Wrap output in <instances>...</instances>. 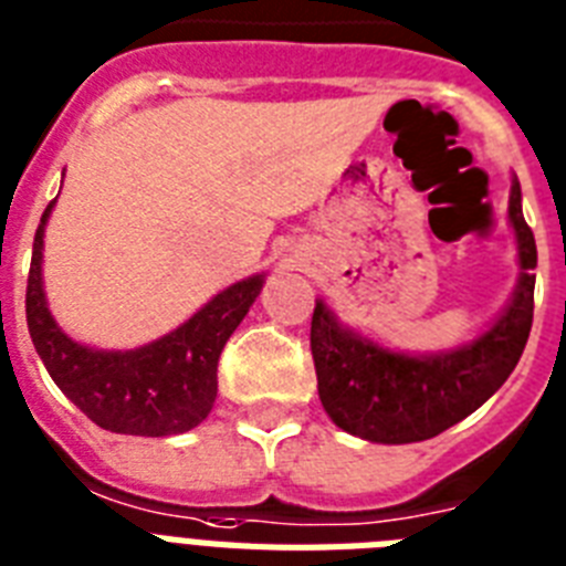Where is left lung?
<instances>
[{"label": "left lung", "instance_id": "left-lung-1", "mask_svg": "<svg viewBox=\"0 0 566 566\" xmlns=\"http://www.w3.org/2000/svg\"><path fill=\"white\" fill-rule=\"evenodd\" d=\"M509 220L517 232L521 282L512 305L476 343L436 357L392 355L352 331L339 328L316 302L311 316V355L325 412L346 433L384 444L424 442L482 407L521 360L535 314L537 247L523 220L521 186L509 197Z\"/></svg>", "mask_w": 566, "mask_h": 566}]
</instances>
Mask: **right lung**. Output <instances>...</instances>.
I'll return each mask as SVG.
<instances>
[{"mask_svg": "<svg viewBox=\"0 0 566 566\" xmlns=\"http://www.w3.org/2000/svg\"><path fill=\"white\" fill-rule=\"evenodd\" d=\"M45 206L31 252L25 319L36 355L77 410L109 433L174 436L209 416L218 395L220 352L261 293L264 279L232 284L168 337L136 352H95L66 337L49 314L40 279Z\"/></svg>", "mask_w": 566, "mask_h": 566, "instance_id": "obj_1", "label": "right lung"}]
</instances>
